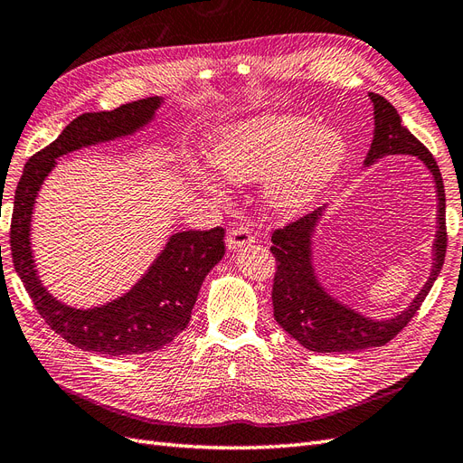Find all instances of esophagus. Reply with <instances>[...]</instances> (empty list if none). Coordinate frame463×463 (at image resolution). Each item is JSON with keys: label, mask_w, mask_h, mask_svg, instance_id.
I'll return each instance as SVG.
<instances>
[{"label": "esophagus", "mask_w": 463, "mask_h": 463, "mask_svg": "<svg viewBox=\"0 0 463 463\" xmlns=\"http://www.w3.org/2000/svg\"><path fill=\"white\" fill-rule=\"evenodd\" d=\"M256 241V236L252 234L248 227H236L227 234V246L231 250H239L246 244H252Z\"/></svg>", "instance_id": "obj_1"}]
</instances>
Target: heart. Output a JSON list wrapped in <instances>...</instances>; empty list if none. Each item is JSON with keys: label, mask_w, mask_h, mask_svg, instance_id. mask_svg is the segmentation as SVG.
Returning <instances> with one entry per match:
<instances>
[{"label": "heart", "mask_w": 463, "mask_h": 463, "mask_svg": "<svg viewBox=\"0 0 463 463\" xmlns=\"http://www.w3.org/2000/svg\"><path fill=\"white\" fill-rule=\"evenodd\" d=\"M347 141L312 118L268 114L231 128L213 149V163L231 182L268 178L275 209L298 211L318 195L345 161ZM203 190L219 192L217 178L202 175Z\"/></svg>", "instance_id": "b5f03b06"}]
</instances>
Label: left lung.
Listing matches in <instances>:
<instances>
[{
	"label": "left lung",
	"instance_id": "obj_1",
	"mask_svg": "<svg viewBox=\"0 0 463 463\" xmlns=\"http://www.w3.org/2000/svg\"><path fill=\"white\" fill-rule=\"evenodd\" d=\"M368 97L374 104V139L364 165L371 166L386 155H413L425 163L432 175L439 197V231L432 246V269L429 281L422 285L409 308L390 320H373L341 305L316 277L312 266V236L326 207L277 229L271 234V254L277 261L271 290L273 316L290 337L316 353L361 351L392 341L417 314L437 281L446 256V195L440 168L425 145L402 124L398 110L384 97L376 92H368Z\"/></svg>",
	"mask_w": 463,
	"mask_h": 463
}]
</instances>
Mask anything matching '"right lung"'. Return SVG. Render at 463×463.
Returning <instances> with one entry per match:
<instances>
[{
  "label": "right lung",
  "mask_w": 463,
  "mask_h": 463,
  "mask_svg": "<svg viewBox=\"0 0 463 463\" xmlns=\"http://www.w3.org/2000/svg\"><path fill=\"white\" fill-rule=\"evenodd\" d=\"M161 104V97H149L110 112H87L75 118L56 141L29 158L15 190L9 236L13 266L44 322L83 351L120 356L168 345L188 326L205 275L224 256L221 227L176 232L126 295L87 310L63 305L38 279L31 250V217L36 195L56 166V158L89 145L136 134L153 120Z\"/></svg>",
  "instance_id": "right-lung-1"
}]
</instances>
